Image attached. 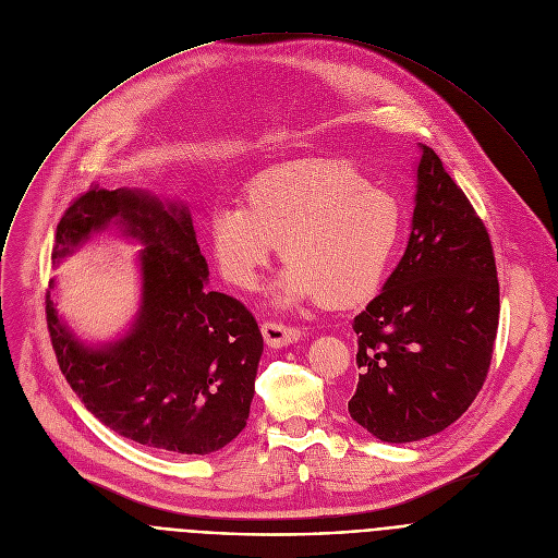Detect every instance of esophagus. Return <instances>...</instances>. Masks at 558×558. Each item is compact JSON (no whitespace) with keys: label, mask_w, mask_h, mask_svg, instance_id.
<instances>
[{"label":"esophagus","mask_w":558,"mask_h":558,"mask_svg":"<svg viewBox=\"0 0 558 558\" xmlns=\"http://www.w3.org/2000/svg\"><path fill=\"white\" fill-rule=\"evenodd\" d=\"M263 336H265V342L274 349H282L287 344H293L300 340V329L298 327H289V325H282V323H263Z\"/></svg>","instance_id":"esophagus-1"}]
</instances>
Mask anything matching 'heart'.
I'll list each match as a JSON object with an SVG mask.
<instances>
[{"instance_id": "heart-1", "label": "heart", "mask_w": 558, "mask_h": 558, "mask_svg": "<svg viewBox=\"0 0 558 558\" xmlns=\"http://www.w3.org/2000/svg\"><path fill=\"white\" fill-rule=\"evenodd\" d=\"M402 235L397 198L342 161H298L258 174L247 205L220 201L209 216L214 260L254 291L280 245L289 263L271 295L282 306L327 300L353 306L377 293Z\"/></svg>"}]
</instances>
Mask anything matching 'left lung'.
I'll return each mask as SVG.
<instances>
[{"mask_svg":"<svg viewBox=\"0 0 558 558\" xmlns=\"http://www.w3.org/2000/svg\"><path fill=\"white\" fill-rule=\"evenodd\" d=\"M413 231L381 293L355 315L351 417L388 444L457 422L482 390L499 329V280L484 220L420 145Z\"/></svg>","mask_w":558,"mask_h":558,"instance_id":"1","label":"left lung"}]
</instances>
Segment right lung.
Wrapping results in <instances>:
<instances>
[{
  "label": "right lung",
  "mask_w": 558,
  "mask_h": 558,
  "mask_svg": "<svg viewBox=\"0 0 558 558\" xmlns=\"http://www.w3.org/2000/svg\"><path fill=\"white\" fill-rule=\"evenodd\" d=\"M110 225L145 245L138 317L119 342L86 347L48 293L59 368L84 407L121 437L181 454L220 450L250 417L263 355L256 317L241 300L207 291L187 207L141 190L95 185L74 198L57 225L52 260Z\"/></svg>",
  "instance_id": "obj_1"
}]
</instances>
